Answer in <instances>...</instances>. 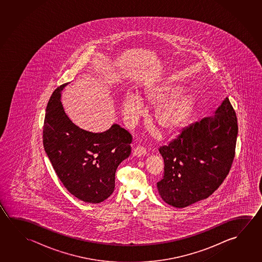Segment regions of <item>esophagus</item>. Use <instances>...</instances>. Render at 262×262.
Masks as SVG:
<instances>
[{
    "instance_id": "esophagus-1",
    "label": "esophagus",
    "mask_w": 262,
    "mask_h": 262,
    "mask_svg": "<svg viewBox=\"0 0 262 262\" xmlns=\"http://www.w3.org/2000/svg\"><path fill=\"white\" fill-rule=\"evenodd\" d=\"M146 152H147V151H146L145 148H143L142 146H137L136 148H134L133 150V155L138 156V157L142 156V155H145Z\"/></svg>"
}]
</instances>
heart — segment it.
<instances>
[{"label": "heart", "instance_id": "obj_1", "mask_svg": "<svg viewBox=\"0 0 262 262\" xmlns=\"http://www.w3.org/2000/svg\"><path fill=\"white\" fill-rule=\"evenodd\" d=\"M182 88L172 82H162L146 88L141 98L128 93L121 100L125 119L134 121L142 115V102L155 107V121L161 133L172 135L184 129L193 112V97L181 94Z\"/></svg>", "mask_w": 262, "mask_h": 262}]
</instances>
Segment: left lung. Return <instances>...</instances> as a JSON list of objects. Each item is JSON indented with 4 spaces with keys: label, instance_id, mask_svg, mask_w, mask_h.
<instances>
[{
    "label": "left lung",
    "instance_id": "left-lung-1",
    "mask_svg": "<svg viewBox=\"0 0 262 262\" xmlns=\"http://www.w3.org/2000/svg\"><path fill=\"white\" fill-rule=\"evenodd\" d=\"M237 129L236 112L227 97L213 116L190 125L161 147L164 176L157 189L163 201L183 208L214 193L231 167Z\"/></svg>",
    "mask_w": 262,
    "mask_h": 262
}]
</instances>
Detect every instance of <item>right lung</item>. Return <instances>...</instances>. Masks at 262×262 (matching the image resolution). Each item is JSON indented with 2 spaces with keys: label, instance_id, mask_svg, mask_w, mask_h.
Returning <instances> with one entry per match:
<instances>
[{
  "label": "right lung",
  "instance_id": "right-lung-1",
  "mask_svg": "<svg viewBox=\"0 0 262 262\" xmlns=\"http://www.w3.org/2000/svg\"><path fill=\"white\" fill-rule=\"evenodd\" d=\"M68 84L57 88L48 101L43 148L69 193L82 201L98 204L113 193L117 168L130 155L133 138L119 124L97 133L74 124L61 102V92Z\"/></svg>",
  "mask_w": 262,
  "mask_h": 262
}]
</instances>
